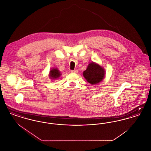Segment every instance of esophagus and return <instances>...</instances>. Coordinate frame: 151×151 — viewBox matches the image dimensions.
<instances>
[{"label":"esophagus","mask_w":151,"mask_h":151,"mask_svg":"<svg viewBox=\"0 0 151 151\" xmlns=\"http://www.w3.org/2000/svg\"><path fill=\"white\" fill-rule=\"evenodd\" d=\"M78 70H72L71 72L72 73H78Z\"/></svg>","instance_id":"esophagus-1"}]
</instances>
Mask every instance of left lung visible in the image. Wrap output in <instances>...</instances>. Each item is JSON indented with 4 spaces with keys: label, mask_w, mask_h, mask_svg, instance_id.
Segmentation results:
<instances>
[{
    "label": "left lung",
    "mask_w": 151,
    "mask_h": 151,
    "mask_svg": "<svg viewBox=\"0 0 151 151\" xmlns=\"http://www.w3.org/2000/svg\"><path fill=\"white\" fill-rule=\"evenodd\" d=\"M105 69L98 63L94 62L88 65L86 70L83 72V76L92 85L101 82L105 77Z\"/></svg>",
    "instance_id": "obj_1"
}]
</instances>
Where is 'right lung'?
Here are the masks:
<instances>
[{
    "label": "right lung",
    "instance_id": "obj_1",
    "mask_svg": "<svg viewBox=\"0 0 151 151\" xmlns=\"http://www.w3.org/2000/svg\"><path fill=\"white\" fill-rule=\"evenodd\" d=\"M62 75L61 72L57 68H53L50 70V72L49 74V78L51 80H56L58 79Z\"/></svg>",
    "mask_w": 151,
    "mask_h": 151
}]
</instances>
